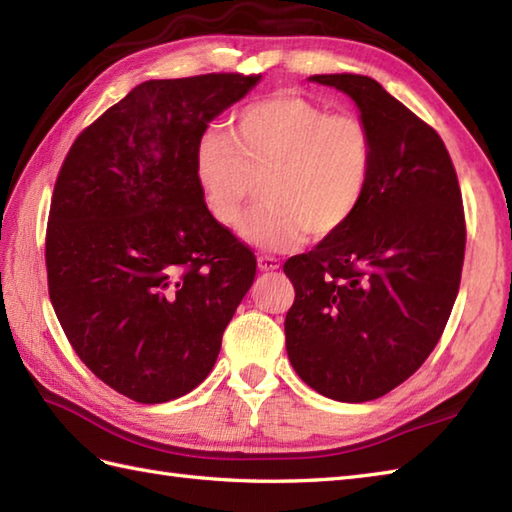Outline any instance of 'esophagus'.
Instances as JSON below:
<instances>
[{"mask_svg":"<svg viewBox=\"0 0 512 512\" xmlns=\"http://www.w3.org/2000/svg\"><path fill=\"white\" fill-rule=\"evenodd\" d=\"M257 266H259V270H262V273H270V270H277L279 268L277 259L270 257V255H259L257 257Z\"/></svg>","mask_w":512,"mask_h":512,"instance_id":"obj_1","label":"esophagus"}]
</instances>
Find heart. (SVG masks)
Masks as SVG:
<instances>
[{"label": "heart", "instance_id": "1", "mask_svg": "<svg viewBox=\"0 0 512 512\" xmlns=\"http://www.w3.org/2000/svg\"><path fill=\"white\" fill-rule=\"evenodd\" d=\"M372 173L374 136L363 118L295 92L248 103L228 132L209 129L193 156L206 211L226 228L242 222L255 180L264 178L266 204L242 235L266 250L339 233L361 209Z\"/></svg>", "mask_w": 512, "mask_h": 512}]
</instances>
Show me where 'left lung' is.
Returning a JSON list of instances; mask_svg holds the SVG:
<instances>
[{"label":"left lung","mask_w":512,"mask_h":512,"mask_svg":"<svg viewBox=\"0 0 512 512\" xmlns=\"http://www.w3.org/2000/svg\"><path fill=\"white\" fill-rule=\"evenodd\" d=\"M345 92L374 136L361 209L310 253L290 257L286 350L303 383L367 402L416 372L460 290L466 222L458 176L436 129L361 74H314Z\"/></svg>","instance_id":"obj_1"}]
</instances>
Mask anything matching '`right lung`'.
<instances>
[{"label":"right lung","mask_w":512,"mask_h":512,"mask_svg":"<svg viewBox=\"0 0 512 512\" xmlns=\"http://www.w3.org/2000/svg\"><path fill=\"white\" fill-rule=\"evenodd\" d=\"M262 74L145 81L76 136L54 182L46 268L74 352L156 405L209 376L257 259L206 211L193 156Z\"/></svg>","instance_id":"right-lung-1"}]
</instances>
